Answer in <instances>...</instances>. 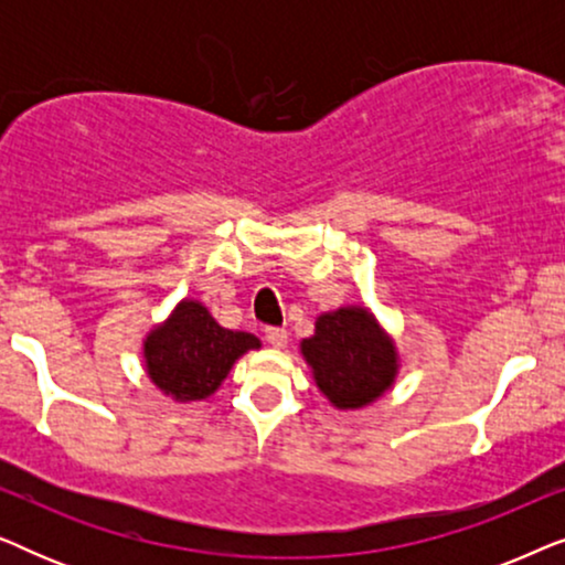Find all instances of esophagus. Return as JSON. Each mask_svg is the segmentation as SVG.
I'll list each match as a JSON object with an SVG mask.
<instances>
[{"label":"esophagus","instance_id":"34e87169","mask_svg":"<svg viewBox=\"0 0 565 565\" xmlns=\"http://www.w3.org/2000/svg\"><path fill=\"white\" fill-rule=\"evenodd\" d=\"M265 339L273 347H285V342H288V331H285L282 327H267Z\"/></svg>","mask_w":565,"mask_h":565}]
</instances>
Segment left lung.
<instances>
[{
    "label": "left lung",
    "mask_w": 565,
    "mask_h": 565,
    "mask_svg": "<svg viewBox=\"0 0 565 565\" xmlns=\"http://www.w3.org/2000/svg\"><path fill=\"white\" fill-rule=\"evenodd\" d=\"M303 354L313 377L339 408H360L393 383L396 354L365 308H339L316 321Z\"/></svg>",
    "instance_id": "left-lung-1"
}]
</instances>
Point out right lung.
Instances as JSON below:
<instances>
[{
    "label": "right lung",
    "mask_w": 565,
    "mask_h": 565,
    "mask_svg": "<svg viewBox=\"0 0 565 565\" xmlns=\"http://www.w3.org/2000/svg\"><path fill=\"white\" fill-rule=\"evenodd\" d=\"M259 339L215 323L205 306L182 300L164 327L151 331L143 344L151 381L177 401L207 398L223 383L246 350Z\"/></svg>",
    "instance_id": "obj_1"
}]
</instances>
